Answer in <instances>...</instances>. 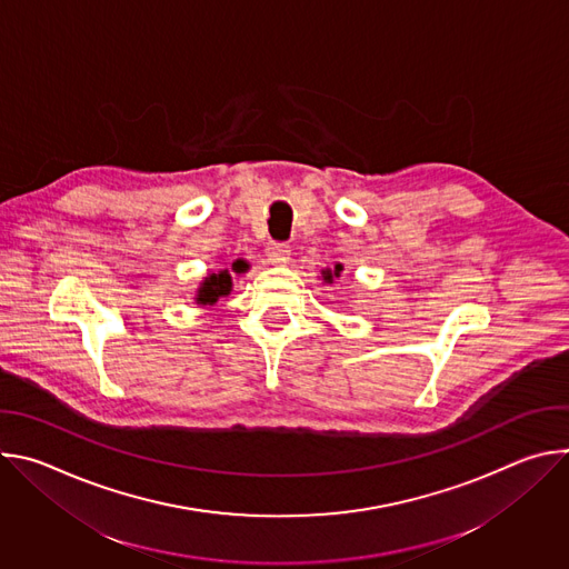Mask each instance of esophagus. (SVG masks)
Instances as JSON below:
<instances>
[{
	"instance_id": "34e87169",
	"label": "esophagus",
	"mask_w": 569,
	"mask_h": 569,
	"mask_svg": "<svg viewBox=\"0 0 569 569\" xmlns=\"http://www.w3.org/2000/svg\"><path fill=\"white\" fill-rule=\"evenodd\" d=\"M266 254H268L270 263H286L290 257V248L286 246V242H270Z\"/></svg>"
}]
</instances>
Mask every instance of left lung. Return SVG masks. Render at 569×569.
I'll return each instance as SVG.
<instances>
[{
  "label": "left lung",
  "instance_id": "8db88e82",
  "mask_svg": "<svg viewBox=\"0 0 569 569\" xmlns=\"http://www.w3.org/2000/svg\"><path fill=\"white\" fill-rule=\"evenodd\" d=\"M345 268H342V263H336V268H327V270H321V279L327 281V283H333L338 277H340V272H342Z\"/></svg>",
  "mask_w": 569,
  "mask_h": 569
}]
</instances>
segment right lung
<instances>
[{"label": "right lung", "instance_id": "add662e5", "mask_svg": "<svg viewBox=\"0 0 569 569\" xmlns=\"http://www.w3.org/2000/svg\"><path fill=\"white\" fill-rule=\"evenodd\" d=\"M248 270L246 261H233L231 270H220V272H211L202 279L198 292H196V303L200 306H213L220 297H227L231 292V272L242 274Z\"/></svg>", "mask_w": 569, "mask_h": 569}]
</instances>
